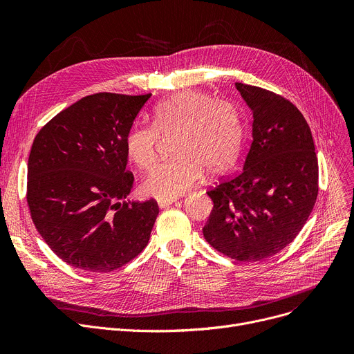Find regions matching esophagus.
Wrapping results in <instances>:
<instances>
[{"label":"esophagus","instance_id":"obj_1","mask_svg":"<svg viewBox=\"0 0 354 354\" xmlns=\"http://www.w3.org/2000/svg\"><path fill=\"white\" fill-rule=\"evenodd\" d=\"M176 199H174V198H171V199H159L158 201V205L160 207V208H166V207H169L171 203H174Z\"/></svg>","mask_w":354,"mask_h":354}]
</instances>
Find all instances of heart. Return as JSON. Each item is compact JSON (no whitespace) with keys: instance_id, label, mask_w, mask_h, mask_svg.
Returning <instances> with one entry per match:
<instances>
[{"instance_id":"heart-1","label":"heart","mask_w":354,"mask_h":354,"mask_svg":"<svg viewBox=\"0 0 354 354\" xmlns=\"http://www.w3.org/2000/svg\"><path fill=\"white\" fill-rule=\"evenodd\" d=\"M174 159L155 166L142 191L160 199L176 198L202 178L225 174L243 143V118L228 99L207 91L183 90L158 103L152 126H132L124 136V151L136 167L146 171L156 160L159 136H172Z\"/></svg>"}]
</instances>
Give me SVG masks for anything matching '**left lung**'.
I'll return each instance as SVG.
<instances>
[{
	"label": "left lung",
	"mask_w": 354,
	"mask_h": 354,
	"mask_svg": "<svg viewBox=\"0 0 354 354\" xmlns=\"http://www.w3.org/2000/svg\"><path fill=\"white\" fill-rule=\"evenodd\" d=\"M252 143L244 169L208 189V244L236 261H261L286 248L308 219L319 194V162L310 126L286 97L244 83Z\"/></svg>",
	"instance_id": "8db88e82"
}]
</instances>
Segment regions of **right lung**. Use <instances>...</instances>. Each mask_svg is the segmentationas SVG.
<instances>
[{
    "instance_id": "obj_1",
    "label": "right lung",
    "mask_w": 354,
    "mask_h": 354,
    "mask_svg": "<svg viewBox=\"0 0 354 354\" xmlns=\"http://www.w3.org/2000/svg\"><path fill=\"white\" fill-rule=\"evenodd\" d=\"M152 95L96 93L55 115L28 156L27 203L47 245L71 267L118 270L147 245L158 202L126 201L124 136Z\"/></svg>"
}]
</instances>
